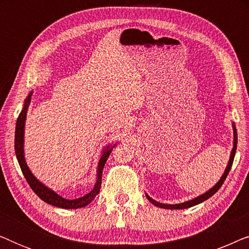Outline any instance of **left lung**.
<instances>
[{
    "label": "left lung",
    "mask_w": 249,
    "mask_h": 249,
    "mask_svg": "<svg viewBox=\"0 0 249 249\" xmlns=\"http://www.w3.org/2000/svg\"><path fill=\"white\" fill-rule=\"evenodd\" d=\"M232 128H233V148L232 151H231V155H230V159H229V163H228L227 165V169L226 171H224L223 176L221 177V179L219 180V182L216 183L215 186L213 187V188H211L209 192H206L205 194H203V195H200L198 197H196V198H194L192 200H188V202H185V203H181V204H176V205H173V204H162V203H159L154 200L153 198H151L147 194H146V197H147L149 202L152 204H154L155 206L158 207H161V209H168V210H182V209H188V207H192V206H195L197 204L204 202V200L209 199L210 197H212L214 194H215L217 190L221 188V186L223 185L224 180H226L228 173H229L231 166H232V163H233V159H234V154H236V149H237V142H238V137H237V129H236V125L234 124H232Z\"/></svg>",
    "instance_id": "8db88e82"
}]
</instances>
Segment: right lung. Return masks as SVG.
I'll use <instances>...</instances> for the list:
<instances>
[{
  "mask_svg": "<svg viewBox=\"0 0 249 249\" xmlns=\"http://www.w3.org/2000/svg\"><path fill=\"white\" fill-rule=\"evenodd\" d=\"M32 94H29V96L27 97L25 101V105H23L22 111L20 112L18 119H17V124H16V134H15V152L17 155V160H18L20 169L25 176V178L30 186V188L34 190V193L36 194L37 196L39 197L40 199H43L45 203H49L51 205L61 207V209H80V207H84L89 204L91 200H93L95 197L97 196V194L100 193L101 185H102V173H103V168L107 163V160L108 156H110L112 148L110 146H107V148L104 149L103 154H102L100 162H98V169H97V181L95 183V187L91 190L90 193H88L87 195L84 197H80V198L77 199H66L60 195H57L55 192L47 188L46 186H44L42 182H39L37 180L28 166L26 164L25 156H23V130H25V121H26V115L27 111H28V107L30 103V97H32Z\"/></svg>",
  "mask_w": 249,
  "mask_h": 249,
  "instance_id": "1",
  "label": "right lung"
}]
</instances>
